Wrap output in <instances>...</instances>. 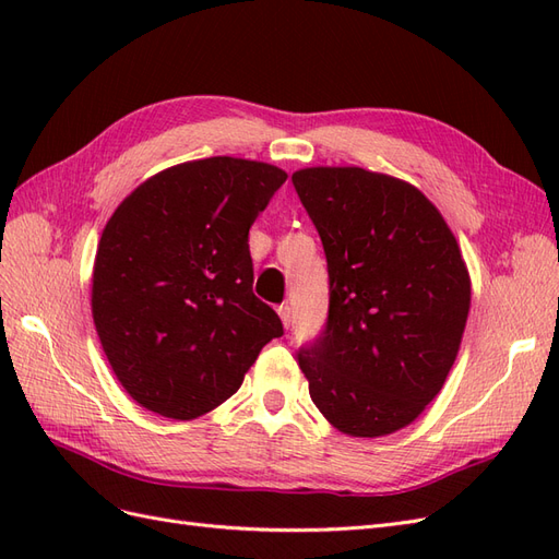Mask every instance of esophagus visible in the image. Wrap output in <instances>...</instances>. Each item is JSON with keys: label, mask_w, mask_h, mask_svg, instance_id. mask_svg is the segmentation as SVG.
Returning <instances> with one entry per match:
<instances>
[{"label": "esophagus", "mask_w": 559, "mask_h": 559, "mask_svg": "<svg viewBox=\"0 0 559 559\" xmlns=\"http://www.w3.org/2000/svg\"><path fill=\"white\" fill-rule=\"evenodd\" d=\"M277 314H280V319H282V324H284L286 329H289V326H292V319H294L289 302H282V306L277 308Z\"/></svg>", "instance_id": "obj_1"}]
</instances>
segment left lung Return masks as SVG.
Listing matches in <instances>:
<instances>
[{
    "label": "left lung",
    "mask_w": 559,
    "mask_h": 559,
    "mask_svg": "<svg viewBox=\"0 0 559 559\" xmlns=\"http://www.w3.org/2000/svg\"><path fill=\"white\" fill-rule=\"evenodd\" d=\"M326 253L329 317L298 349L319 413L359 438L394 433L441 392L471 308L452 230L425 193L361 167L292 177Z\"/></svg>",
    "instance_id": "obj_1"
}]
</instances>
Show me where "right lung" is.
Segmentation results:
<instances>
[{"label": "right lung", "mask_w": 559, "mask_h": 559, "mask_svg": "<svg viewBox=\"0 0 559 559\" xmlns=\"http://www.w3.org/2000/svg\"><path fill=\"white\" fill-rule=\"evenodd\" d=\"M284 181L275 165L214 156L167 167L111 214L93 267V319L118 382L146 411H214L284 335L251 292L249 253V228Z\"/></svg>", "instance_id": "add662e5"}]
</instances>
